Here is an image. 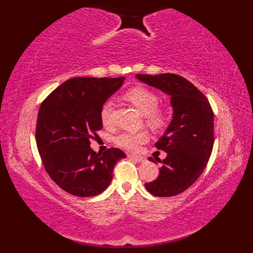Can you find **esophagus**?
Here are the masks:
<instances>
[{"label": "esophagus", "mask_w": 253, "mask_h": 253, "mask_svg": "<svg viewBox=\"0 0 253 253\" xmlns=\"http://www.w3.org/2000/svg\"><path fill=\"white\" fill-rule=\"evenodd\" d=\"M128 158L131 160H135V161H137V162H140V163H144L147 161V159L144 157H137V155H132V154L128 155Z\"/></svg>", "instance_id": "1"}]
</instances>
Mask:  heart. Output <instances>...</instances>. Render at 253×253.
Returning <instances> with one entry per match:
<instances>
[{
    "label": "heart",
    "instance_id": "obj_1",
    "mask_svg": "<svg viewBox=\"0 0 253 253\" xmlns=\"http://www.w3.org/2000/svg\"><path fill=\"white\" fill-rule=\"evenodd\" d=\"M125 98L135 105L136 109L146 115L147 123L153 128H160L165 123L164 112L159 109V98L153 91L148 88L138 85L127 91L125 93ZM112 111L113 103L112 101H106L102 105L100 111V117L102 124L104 126H109L112 122ZM148 133L146 131L139 132H123L115 138V143L128 151L136 152L140 148L141 144L148 141Z\"/></svg>",
    "mask_w": 253,
    "mask_h": 253
}]
</instances>
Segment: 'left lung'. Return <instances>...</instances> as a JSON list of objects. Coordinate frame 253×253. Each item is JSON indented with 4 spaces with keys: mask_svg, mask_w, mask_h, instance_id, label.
<instances>
[{
    "mask_svg": "<svg viewBox=\"0 0 253 253\" xmlns=\"http://www.w3.org/2000/svg\"><path fill=\"white\" fill-rule=\"evenodd\" d=\"M136 77L170 96L173 120L155 143L168 157L162 162L159 159L163 165L158 178L144 186L153 196L173 197L189 188L206 169L214 143V113L207 96L184 77L175 74Z\"/></svg>",
    "mask_w": 253,
    "mask_h": 253,
    "instance_id": "1",
    "label": "left lung"
}]
</instances>
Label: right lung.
<instances>
[{"label":"right lung","instance_id":"add662e5","mask_svg":"<svg viewBox=\"0 0 253 253\" xmlns=\"http://www.w3.org/2000/svg\"><path fill=\"white\" fill-rule=\"evenodd\" d=\"M125 77H76L46 96L38 113L36 141L47 174L63 190L93 197L110 185L117 161L126 154L117 148L94 152L90 139L102 128L100 111L121 88Z\"/></svg>","mask_w":253,"mask_h":253}]
</instances>
